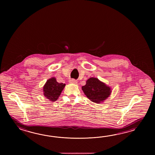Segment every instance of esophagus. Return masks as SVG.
Returning a JSON list of instances; mask_svg holds the SVG:
<instances>
[{
	"mask_svg": "<svg viewBox=\"0 0 155 155\" xmlns=\"http://www.w3.org/2000/svg\"><path fill=\"white\" fill-rule=\"evenodd\" d=\"M69 82L70 83H71V84H77L78 82L76 81L75 80H74V79H71V80H70Z\"/></svg>",
	"mask_w": 155,
	"mask_h": 155,
	"instance_id": "1",
	"label": "esophagus"
}]
</instances>
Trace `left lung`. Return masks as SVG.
I'll list each match as a JSON object with an SVG mask.
<instances>
[{
	"label": "left lung",
	"instance_id": "obj_1",
	"mask_svg": "<svg viewBox=\"0 0 155 155\" xmlns=\"http://www.w3.org/2000/svg\"><path fill=\"white\" fill-rule=\"evenodd\" d=\"M82 90L87 97L92 102L101 104L111 94V87L96 78H90L86 81Z\"/></svg>",
	"mask_w": 155,
	"mask_h": 155
}]
</instances>
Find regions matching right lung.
Wrapping results in <instances>:
<instances>
[{"instance_id": "add662e5", "label": "right lung", "mask_w": 155, "mask_h": 155, "mask_svg": "<svg viewBox=\"0 0 155 155\" xmlns=\"http://www.w3.org/2000/svg\"><path fill=\"white\" fill-rule=\"evenodd\" d=\"M65 84L57 82L54 77L48 79L43 86V94L44 96L50 101L54 102L59 98Z\"/></svg>"}]
</instances>
